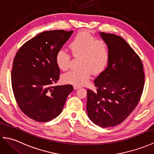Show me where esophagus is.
<instances>
[{
  "label": "esophagus",
  "mask_w": 154,
  "mask_h": 154,
  "mask_svg": "<svg viewBox=\"0 0 154 154\" xmlns=\"http://www.w3.org/2000/svg\"><path fill=\"white\" fill-rule=\"evenodd\" d=\"M81 87V86H79V85H73V88H74V89H75V90H77V89H80Z\"/></svg>",
  "instance_id": "34e87169"
}]
</instances>
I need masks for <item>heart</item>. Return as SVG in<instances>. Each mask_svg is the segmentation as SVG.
<instances>
[{
    "mask_svg": "<svg viewBox=\"0 0 154 154\" xmlns=\"http://www.w3.org/2000/svg\"><path fill=\"white\" fill-rule=\"evenodd\" d=\"M72 53L80 55L79 68L71 70L63 75L64 82L82 85L85 84L92 74L99 73L106 67L109 60L107 44L103 40H97L94 35L82 31L77 34L69 44ZM70 54L60 50L55 55V61L61 70L66 71L70 67Z\"/></svg>",
    "mask_w": 154,
    "mask_h": 154,
    "instance_id": "obj_1",
    "label": "heart"
}]
</instances>
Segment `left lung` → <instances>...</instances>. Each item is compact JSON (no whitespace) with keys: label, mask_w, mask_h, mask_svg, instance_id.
<instances>
[{"label":"left lung","mask_w":154,"mask_h":154,"mask_svg":"<svg viewBox=\"0 0 154 154\" xmlns=\"http://www.w3.org/2000/svg\"><path fill=\"white\" fill-rule=\"evenodd\" d=\"M109 60L95 80L97 91L87 89L88 116L103 128L122 122L138 105L144 86L143 64L130 45L119 35L100 32Z\"/></svg>","instance_id":"1"}]
</instances>
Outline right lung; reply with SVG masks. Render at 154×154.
Returning <instances> with one entry per match:
<instances>
[{"mask_svg": "<svg viewBox=\"0 0 154 154\" xmlns=\"http://www.w3.org/2000/svg\"><path fill=\"white\" fill-rule=\"evenodd\" d=\"M73 31H45L23 44L16 53L11 72L13 93L18 106L36 122H48L59 116L71 85L54 86L60 69L55 55Z\"/></svg>", "mask_w": 154, "mask_h": 154, "instance_id": "obj_1", "label": "right lung"}]
</instances>
